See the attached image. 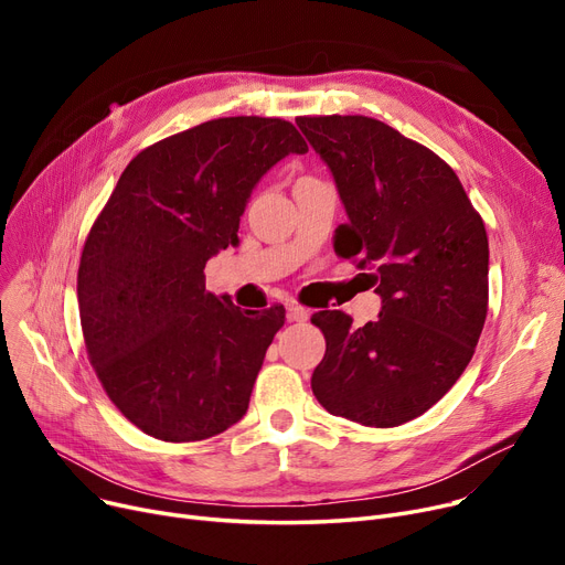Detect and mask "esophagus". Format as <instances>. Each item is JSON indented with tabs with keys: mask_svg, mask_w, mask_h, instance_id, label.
I'll list each match as a JSON object with an SVG mask.
<instances>
[{
	"mask_svg": "<svg viewBox=\"0 0 565 565\" xmlns=\"http://www.w3.org/2000/svg\"><path fill=\"white\" fill-rule=\"evenodd\" d=\"M286 316H288L290 322H307V320H309V309L290 302V305L286 307Z\"/></svg>",
	"mask_w": 565,
	"mask_h": 565,
	"instance_id": "1",
	"label": "esophagus"
}]
</instances>
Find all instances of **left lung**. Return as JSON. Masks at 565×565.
I'll use <instances>...</instances> for the list:
<instances>
[{
  "mask_svg": "<svg viewBox=\"0 0 565 565\" xmlns=\"http://www.w3.org/2000/svg\"><path fill=\"white\" fill-rule=\"evenodd\" d=\"M348 224L339 254L382 298L375 322L311 318L328 348L311 375L334 417L392 428L430 409L467 369L488 316V233L456 171L369 116H300Z\"/></svg>",
  "mask_w": 565,
  "mask_h": 565,
  "instance_id": "left-lung-1",
  "label": "left lung"
}]
</instances>
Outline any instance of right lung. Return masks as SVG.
Instances as JSON below:
<instances>
[{"label":"right lung","instance_id":"right-lung-1","mask_svg":"<svg viewBox=\"0 0 565 565\" xmlns=\"http://www.w3.org/2000/svg\"><path fill=\"white\" fill-rule=\"evenodd\" d=\"M307 141L281 118L228 116L132 158L94 222L77 273L88 360L146 435L199 441L245 417L284 307L241 311L203 267L237 243L260 178Z\"/></svg>","mask_w":565,"mask_h":565}]
</instances>
